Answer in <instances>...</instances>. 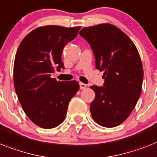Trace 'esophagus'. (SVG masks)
Wrapping results in <instances>:
<instances>
[{
    "label": "esophagus",
    "instance_id": "esophagus-1",
    "mask_svg": "<svg viewBox=\"0 0 157 157\" xmlns=\"http://www.w3.org/2000/svg\"><path fill=\"white\" fill-rule=\"evenodd\" d=\"M79 86H80V89H85L86 87V85L83 82H80L79 83Z\"/></svg>",
    "mask_w": 157,
    "mask_h": 157
}]
</instances>
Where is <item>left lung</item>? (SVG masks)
<instances>
[{
	"mask_svg": "<svg viewBox=\"0 0 157 157\" xmlns=\"http://www.w3.org/2000/svg\"><path fill=\"white\" fill-rule=\"evenodd\" d=\"M79 34L90 43L96 68L105 78L103 86H90L95 93L91 116L101 126H118L130 116L142 90L144 70L138 50L126 33L109 23L83 28Z\"/></svg>",
	"mask_w": 157,
	"mask_h": 157,
	"instance_id": "left-lung-1",
	"label": "left lung"
}]
</instances>
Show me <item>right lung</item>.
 <instances>
[{
    "label": "right lung",
    "instance_id": "add662e5",
    "mask_svg": "<svg viewBox=\"0 0 157 157\" xmlns=\"http://www.w3.org/2000/svg\"><path fill=\"white\" fill-rule=\"evenodd\" d=\"M81 26L45 25L32 30L17 50L13 83L19 102L29 120L50 129L63 122L71 99L79 89L75 80L57 81L51 78L57 67L63 68L62 54L67 42Z\"/></svg>",
    "mask_w": 157,
    "mask_h": 157
}]
</instances>
